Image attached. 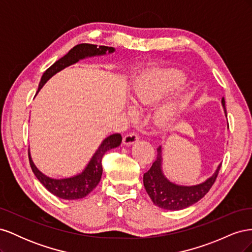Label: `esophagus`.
I'll use <instances>...</instances> for the list:
<instances>
[{"mask_svg":"<svg viewBox=\"0 0 252 252\" xmlns=\"http://www.w3.org/2000/svg\"><path fill=\"white\" fill-rule=\"evenodd\" d=\"M139 141V135L134 133V132H130V133H127L124 138H123V143L125 145H132L134 143H136Z\"/></svg>","mask_w":252,"mask_h":252,"instance_id":"34e87169","label":"esophagus"}]
</instances>
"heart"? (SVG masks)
<instances>
[{
	"label": "heart",
	"mask_w": 252,
	"mask_h": 252,
	"mask_svg": "<svg viewBox=\"0 0 252 252\" xmlns=\"http://www.w3.org/2000/svg\"><path fill=\"white\" fill-rule=\"evenodd\" d=\"M185 77L175 69L155 70L142 75L133 89V101L139 104H150L169 91L179 87ZM175 116V106L167 105L158 112V120L168 123Z\"/></svg>",
	"instance_id": "heart-1"
}]
</instances>
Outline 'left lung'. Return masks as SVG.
Returning a JSON list of instances; mask_svg holds the SVG:
<instances>
[{
  "instance_id": "obj_1",
  "label": "left lung",
  "mask_w": 252,
  "mask_h": 252,
  "mask_svg": "<svg viewBox=\"0 0 252 252\" xmlns=\"http://www.w3.org/2000/svg\"><path fill=\"white\" fill-rule=\"evenodd\" d=\"M223 107L226 112L225 100L222 98ZM157 158L150 167V169L144 173L143 182L144 187L146 189L148 195L158 207L166 210H181L189 207L196 202H199L202 197L207 194V192L215 184L218 178L219 171L220 169V164L216 173L205 181L202 184L195 186H178L172 184L167 180L161 170L162 164V148L158 146L157 148Z\"/></svg>"
}]
</instances>
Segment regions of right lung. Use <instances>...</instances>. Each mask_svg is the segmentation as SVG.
<instances>
[{
    "label": "right lung",
    "instance_id": "right-lung-1",
    "mask_svg": "<svg viewBox=\"0 0 252 252\" xmlns=\"http://www.w3.org/2000/svg\"><path fill=\"white\" fill-rule=\"evenodd\" d=\"M107 51L111 53L114 51V48L108 46H97V45L87 43L77 45V46H74L71 50H69L67 55L58 60L55 64H52L48 69L43 73L39 84V88H37V93H39V90L43 87L44 84L46 83L53 74H56L60 70L64 69L65 67L77 63L80 59L105 55ZM121 142L122 136L120 133H114L107 136L101 144V146L95 151V154L94 155L93 158L90 159V162L87 165L85 170L81 174L75 175L73 178L55 180L46 177V175H44L42 172L37 170L28 152L30 167H32V169L37 180H39L43 184V186L52 194H55L56 196L64 200L82 199V197L86 196L88 193L93 191L98 184V182H100L103 172L102 158L104 157V155L109 149L118 147Z\"/></svg>",
    "mask_w": 252,
    "mask_h": 252
}]
</instances>
